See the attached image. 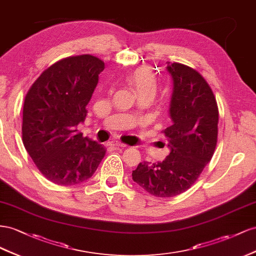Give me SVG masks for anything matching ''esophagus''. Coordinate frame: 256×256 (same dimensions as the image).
Wrapping results in <instances>:
<instances>
[{"label": "esophagus", "instance_id": "34e87169", "mask_svg": "<svg viewBox=\"0 0 256 256\" xmlns=\"http://www.w3.org/2000/svg\"><path fill=\"white\" fill-rule=\"evenodd\" d=\"M109 144L114 146V147H121V148H126V144H122L121 142H109Z\"/></svg>", "mask_w": 256, "mask_h": 256}]
</instances>
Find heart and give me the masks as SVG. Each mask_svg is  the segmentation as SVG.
Listing matches in <instances>:
<instances>
[{
	"mask_svg": "<svg viewBox=\"0 0 256 256\" xmlns=\"http://www.w3.org/2000/svg\"><path fill=\"white\" fill-rule=\"evenodd\" d=\"M126 82L136 92L138 98H154L158 90V82L154 74L150 70L144 68L136 70L126 78Z\"/></svg>",
	"mask_w": 256,
	"mask_h": 256,
	"instance_id": "b5f03b06",
	"label": "heart"
}]
</instances>
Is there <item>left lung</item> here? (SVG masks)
I'll return each instance as SVG.
<instances>
[{"instance_id":"obj_1","label":"left lung","mask_w":256,"mask_h":256,"mask_svg":"<svg viewBox=\"0 0 256 256\" xmlns=\"http://www.w3.org/2000/svg\"><path fill=\"white\" fill-rule=\"evenodd\" d=\"M172 78L170 116L163 130L170 153L163 162L140 163L136 184L156 197H172L191 188L212 158L218 140V109L214 92L198 72L181 63L167 64Z\"/></svg>"}]
</instances>
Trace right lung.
Segmentation results:
<instances>
[{
  "label": "right lung",
  "instance_id": "add662e5",
  "mask_svg": "<svg viewBox=\"0 0 256 256\" xmlns=\"http://www.w3.org/2000/svg\"><path fill=\"white\" fill-rule=\"evenodd\" d=\"M105 64L91 54L56 62L35 80L24 103V148L48 180L74 186L92 177L106 149L78 133Z\"/></svg>",
  "mask_w": 256,
  "mask_h": 256
}]
</instances>
